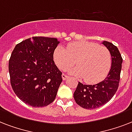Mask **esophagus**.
Returning <instances> with one entry per match:
<instances>
[{"label": "esophagus", "instance_id": "34e87169", "mask_svg": "<svg viewBox=\"0 0 132 132\" xmlns=\"http://www.w3.org/2000/svg\"><path fill=\"white\" fill-rule=\"evenodd\" d=\"M62 79H63L64 81L66 80V79L68 78V75H65L64 73H63V74H62Z\"/></svg>", "mask_w": 132, "mask_h": 132}]
</instances>
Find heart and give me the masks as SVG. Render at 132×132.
<instances>
[{
  "label": "heart",
  "instance_id": "b5f03b06",
  "mask_svg": "<svg viewBox=\"0 0 132 132\" xmlns=\"http://www.w3.org/2000/svg\"><path fill=\"white\" fill-rule=\"evenodd\" d=\"M54 61L60 70H64L75 64L77 66L69 72L84 77L88 83H96L104 78L111 66L112 57L108 49L96 43L78 41L69 44L66 49L62 46L56 48Z\"/></svg>",
  "mask_w": 132,
  "mask_h": 132
}]
</instances>
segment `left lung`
I'll return each mask as SVG.
<instances>
[{
    "instance_id": "left-lung-1",
    "label": "left lung",
    "mask_w": 132,
    "mask_h": 132,
    "mask_svg": "<svg viewBox=\"0 0 132 132\" xmlns=\"http://www.w3.org/2000/svg\"><path fill=\"white\" fill-rule=\"evenodd\" d=\"M111 54L112 66L108 76L94 85H85L79 82L74 92L75 102L83 108L95 109L108 103L119 88L123 58L118 48L111 42L103 41Z\"/></svg>"
}]
</instances>
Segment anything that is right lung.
<instances>
[{"instance_id": "right-lung-1", "label": "right lung", "mask_w": 132, "mask_h": 132, "mask_svg": "<svg viewBox=\"0 0 132 132\" xmlns=\"http://www.w3.org/2000/svg\"><path fill=\"white\" fill-rule=\"evenodd\" d=\"M57 38L33 37L15 46L9 61L13 92L26 104L47 106L56 97L62 72L53 61Z\"/></svg>"}]
</instances>
